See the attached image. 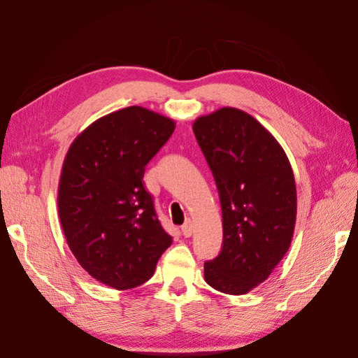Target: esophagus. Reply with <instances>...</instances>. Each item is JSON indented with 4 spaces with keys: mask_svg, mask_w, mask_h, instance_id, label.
<instances>
[{
    "mask_svg": "<svg viewBox=\"0 0 358 358\" xmlns=\"http://www.w3.org/2000/svg\"><path fill=\"white\" fill-rule=\"evenodd\" d=\"M192 233H194V225H192V222L188 220L185 224L182 225V234L185 236V237H191Z\"/></svg>",
    "mask_w": 358,
    "mask_h": 358,
    "instance_id": "34e87169",
    "label": "esophagus"
}]
</instances>
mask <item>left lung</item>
<instances>
[{"label":"left lung","instance_id":"1","mask_svg":"<svg viewBox=\"0 0 358 358\" xmlns=\"http://www.w3.org/2000/svg\"><path fill=\"white\" fill-rule=\"evenodd\" d=\"M192 129L222 210V249L204 263V279L225 294H246L264 282L291 245L294 175L276 138L243 110L222 107L200 116Z\"/></svg>","mask_w":358,"mask_h":358}]
</instances>
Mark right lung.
<instances>
[{"label":"right lung","mask_w":358,"mask_h":358,"mask_svg":"<svg viewBox=\"0 0 358 358\" xmlns=\"http://www.w3.org/2000/svg\"><path fill=\"white\" fill-rule=\"evenodd\" d=\"M173 131L171 119L131 106L96 119L69 149L59 220L73 255L101 284L116 289L145 284L171 245L143 176Z\"/></svg>","instance_id":"add662e5"}]
</instances>
